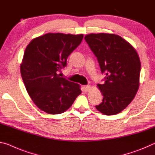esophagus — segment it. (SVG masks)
Masks as SVG:
<instances>
[{"label":"esophagus","mask_w":155,"mask_h":155,"mask_svg":"<svg viewBox=\"0 0 155 155\" xmlns=\"http://www.w3.org/2000/svg\"><path fill=\"white\" fill-rule=\"evenodd\" d=\"M84 91H88L90 89H91V86L90 85H87V86H84Z\"/></svg>","instance_id":"esophagus-1"}]
</instances>
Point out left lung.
Masks as SVG:
<instances>
[{"instance_id": "8db88e82", "label": "left lung", "mask_w": 155, "mask_h": 155, "mask_svg": "<svg viewBox=\"0 0 155 155\" xmlns=\"http://www.w3.org/2000/svg\"><path fill=\"white\" fill-rule=\"evenodd\" d=\"M86 42L97 58L104 82L97 87L104 96L96 106L106 115H116L130 104L137 92L141 62L133 47L118 35L90 34Z\"/></svg>"}]
</instances>
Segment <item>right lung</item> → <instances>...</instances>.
Masks as SVG:
<instances>
[{
	"label": "right lung",
	"mask_w": 155,
	"mask_h": 155,
	"mask_svg": "<svg viewBox=\"0 0 155 155\" xmlns=\"http://www.w3.org/2000/svg\"><path fill=\"white\" fill-rule=\"evenodd\" d=\"M83 36L49 33L33 39L25 49L20 65L22 80L32 101L45 113H64L82 93L79 84L58 73Z\"/></svg>",
	"instance_id": "add662e5"
}]
</instances>
